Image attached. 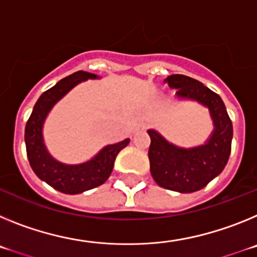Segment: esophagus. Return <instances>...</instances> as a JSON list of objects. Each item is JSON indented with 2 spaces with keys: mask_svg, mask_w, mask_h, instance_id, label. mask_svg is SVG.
Returning a JSON list of instances; mask_svg holds the SVG:
<instances>
[{
  "mask_svg": "<svg viewBox=\"0 0 257 257\" xmlns=\"http://www.w3.org/2000/svg\"><path fill=\"white\" fill-rule=\"evenodd\" d=\"M147 130V123H144V122H142V123L138 124V127H136V131L138 133H143V131Z\"/></svg>",
  "mask_w": 257,
  "mask_h": 257,
  "instance_id": "obj_1",
  "label": "esophagus"
}]
</instances>
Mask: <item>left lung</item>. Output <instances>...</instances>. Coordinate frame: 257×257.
<instances>
[{
  "instance_id": "left-lung-1",
  "label": "left lung",
  "mask_w": 257,
  "mask_h": 257,
  "mask_svg": "<svg viewBox=\"0 0 257 257\" xmlns=\"http://www.w3.org/2000/svg\"><path fill=\"white\" fill-rule=\"evenodd\" d=\"M165 83L176 90L178 100H190L208 109L213 130L203 144L183 148L172 144L158 131L148 130L151 174L160 187L179 193L205 188L221 174L228 163L233 139V124L221 97L194 78L172 74Z\"/></svg>"
}]
</instances>
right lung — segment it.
<instances>
[{
	"instance_id": "1",
	"label": "right lung",
	"mask_w": 257,
	"mask_h": 257,
	"mask_svg": "<svg viewBox=\"0 0 257 257\" xmlns=\"http://www.w3.org/2000/svg\"><path fill=\"white\" fill-rule=\"evenodd\" d=\"M96 78L100 77L78 70L60 79L38 97L26 124L24 140L32 170L41 180L65 194H79L105 183L112 174L117 154L130 143V139H124L115 144L105 145L91 160L77 165L60 162L47 151L44 142V123L51 109L74 86L87 79Z\"/></svg>"
}]
</instances>
